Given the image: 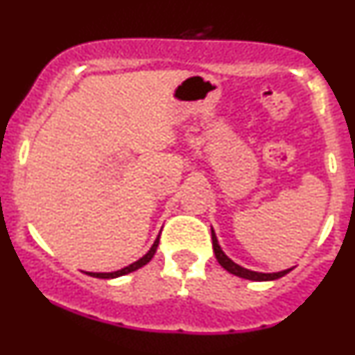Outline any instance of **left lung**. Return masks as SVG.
I'll use <instances>...</instances> for the list:
<instances>
[{"mask_svg": "<svg viewBox=\"0 0 355 355\" xmlns=\"http://www.w3.org/2000/svg\"><path fill=\"white\" fill-rule=\"evenodd\" d=\"M211 239H213V250H214V256H216L218 263L221 264V268L228 271V273L235 275V277H241L245 278V280H252V282H270V280H278V278L285 277V275L290 273L293 268H288V270L284 271H278V273H259V271H252V270H247V268H242L241 264L234 263L227 254L221 250L220 244H218V239L214 230L211 228Z\"/></svg>", "mask_w": 355, "mask_h": 355, "instance_id": "obj_1", "label": "left lung"}]
</instances>
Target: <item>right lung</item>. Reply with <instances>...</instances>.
<instances>
[{
  "mask_svg": "<svg viewBox=\"0 0 355 355\" xmlns=\"http://www.w3.org/2000/svg\"><path fill=\"white\" fill-rule=\"evenodd\" d=\"M157 244H159V235H157V239L155 241V244H153L151 249H149L148 252L141 257V259L135 261V263H132V264H128V266L121 268V270L111 271V273H91V271H87L85 275H91V277H94V278H105V280H110V278H118V277H123V275L132 273V271H137L139 268L146 266V264L153 259V256H155V252L157 249Z\"/></svg>",
  "mask_w": 355,
  "mask_h": 355,
  "instance_id": "obj_1",
  "label": "right lung"
}]
</instances>
